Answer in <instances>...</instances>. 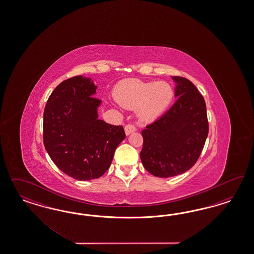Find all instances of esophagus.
I'll list each match as a JSON object with an SVG mask.
<instances>
[{
	"label": "esophagus",
	"instance_id": "34e87169",
	"mask_svg": "<svg viewBox=\"0 0 254 254\" xmlns=\"http://www.w3.org/2000/svg\"><path fill=\"white\" fill-rule=\"evenodd\" d=\"M136 131V127L132 124H127L126 127H125V132L127 135H129L132 132Z\"/></svg>",
	"mask_w": 254,
	"mask_h": 254
}]
</instances>
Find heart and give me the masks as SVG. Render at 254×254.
<instances>
[{"instance_id":"obj_1","label":"heart","mask_w":254,"mask_h":254,"mask_svg":"<svg viewBox=\"0 0 254 254\" xmlns=\"http://www.w3.org/2000/svg\"><path fill=\"white\" fill-rule=\"evenodd\" d=\"M173 94L172 87L167 83L128 79L116 86L115 98L122 107L137 108L139 119L150 122L167 110Z\"/></svg>"}]
</instances>
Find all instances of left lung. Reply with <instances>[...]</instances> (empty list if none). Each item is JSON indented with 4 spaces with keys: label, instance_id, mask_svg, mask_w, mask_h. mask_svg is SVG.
<instances>
[{
    "label": "left lung",
    "instance_id": "8db88e82",
    "mask_svg": "<svg viewBox=\"0 0 254 254\" xmlns=\"http://www.w3.org/2000/svg\"><path fill=\"white\" fill-rule=\"evenodd\" d=\"M176 102L141 131L140 159L149 173L169 178L185 173L199 158L208 134L206 102L196 86L174 76Z\"/></svg>",
    "mask_w": 254,
    "mask_h": 254
}]
</instances>
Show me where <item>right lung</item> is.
Returning <instances> with one entry per match:
<instances>
[{
    "mask_svg": "<svg viewBox=\"0 0 254 254\" xmlns=\"http://www.w3.org/2000/svg\"><path fill=\"white\" fill-rule=\"evenodd\" d=\"M96 89L90 78H69L51 93L44 112L46 152L59 169L79 181L101 177L126 138L122 126L98 119Z\"/></svg>",
    "mask_w": 254,
    "mask_h": 254,
    "instance_id": "right-lung-1",
    "label": "right lung"
}]
</instances>
